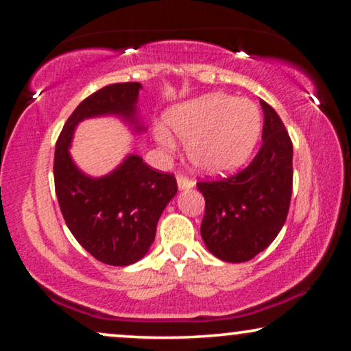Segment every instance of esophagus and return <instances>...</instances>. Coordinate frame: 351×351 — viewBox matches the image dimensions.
I'll use <instances>...</instances> for the list:
<instances>
[{"mask_svg": "<svg viewBox=\"0 0 351 351\" xmlns=\"http://www.w3.org/2000/svg\"><path fill=\"white\" fill-rule=\"evenodd\" d=\"M177 186H179V190H189L193 189L195 182L185 176H177Z\"/></svg>", "mask_w": 351, "mask_h": 351, "instance_id": "esophagus-1", "label": "esophagus"}]
</instances>
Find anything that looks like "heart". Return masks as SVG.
Instances as JSON below:
<instances>
[{
    "label": "heart",
    "mask_w": 351,
    "mask_h": 351,
    "mask_svg": "<svg viewBox=\"0 0 351 351\" xmlns=\"http://www.w3.org/2000/svg\"><path fill=\"white\" fill-rule=\"evenodd\" d=\"M166 124L201 174L223 176L239 169L251 158L262 132V114L256 104L227 94H208L176 105L166 113ZM155 137L166 150L176 147L166 128Z\"/></svg>",
    "instance_id": "1"
}]
</instances>
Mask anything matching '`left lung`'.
I'll list each match as a JSON object with an SVG mask.
<instances>
[{
	"label": "left lung",
	"mask_w": 351,
	"mask_h": 351,
	"mask_svg": "<svg viewBox=\"0 0 351 351\" xmlns=\"http://www.w3.org/2000/svg\"><path fill=\"white\" fill-rule=\"evenodd\" d=\"M262 147L246 169L227 179L198 182L206 199L201 237L223 262H247L267 249L286 222L292 195V142L267 102Z\"/></svg>",
	"instance_id": "left-lung-1"
}]
</instances>
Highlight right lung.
Listing matches in <instances>:
<instances>
[{"mask_svg": "<svg viewBox=\"0 0 351 351\" xmlns=\"http://www.w3.org/2000/svg\"><path fill=\"white\" fill-rule=\"evenodd\" d=\"M141 89V83H117L90 94L56 143V195L66 227L90 256L114 267L131 265L148 252L158 220L177 193L176 177L152 169L138 155H128L107 176L90 177L71 160L70 147L76 126L88 118L118 117L132 132L145 131L137 112Z\"/></svg>", "mask_w": 351, "mask_h": 351, "instance_id": "right-lung-1", "label": "right lung"}]
</instances>
